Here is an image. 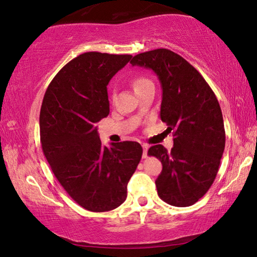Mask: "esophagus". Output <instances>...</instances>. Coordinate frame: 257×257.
Here are the masks:
<instances>
[{
  "instance_id": "esophagus-1",
  "label": "esophagus",
  "mask_w": 257,
  "mask_h": 257,
  "mask_svg": "<svg viewBox=\"0 0 257 257\" xmlns=\"http://www.w3.org/2000/svg\"><path fill=\"white\" fill-rule=\"evenodd\" d=\"M143 146V150H144V152H143V158H144V159H146L147 158V151H149V145H147V144H143L142 145Z\"/></svg>"
}]
</instances>
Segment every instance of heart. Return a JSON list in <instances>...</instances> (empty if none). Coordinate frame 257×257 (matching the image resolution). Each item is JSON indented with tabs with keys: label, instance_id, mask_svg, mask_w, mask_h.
<instances>
[{
	"label": "heart",
	"instance_id": "1",
	"mask_svg": "<svg viewBox=\"0 0 257 257\" xmlns=\"http://www.w3.org/2000/svg\"><path fill=\"white\" fill-rule=\"evenodd\" d=\"M150 84H153L149 78H146L144 76H138L135 78L133 80V86H134V89L136 90L138 88H141V87H144L146 85H150Z\"/></svg>",
	"mask_w": 257,
	"mask_h": 257
}]
</instances>
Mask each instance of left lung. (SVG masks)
<instances>
[{
	"mask_svg": "<svg viewBox=\"0 0 257 257\" xmlns=\"http://www.w3.org/2000/svg\"><path fill=\"white\" fill-rule=\"evenodd\" d=\"M130 63L150 68L159 77L161 120L175 137L171 152L154 145L147 153L163 167L155 181L159 196L172 206L193 205L210 189L224 151L220 104L201 73L175 52H144L135 55Z\"/></svg>",
	"mask_w": 257,
	"mask_h": 257,
	"instance_id": "obj_1",
	"label": "left lung"
}]
</instances>
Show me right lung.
Wrapping results in <instances>:
<instances>
[{"label": "right lung", "mask_w": 257, "mask_h": 257, "mask_svg": "<svg viewBox=\"0 0 257 257\" xmlns=\"http://www.w3.org/2000/svg\"><path fill=\"white\" fill-rule=\"evenodd\" d=\"M130 59L99 52L78 55L56 73L42 103L43 153L69 196L92 212L114 210L125 201L142 159L141 144L103 146L96 128L110 112L108 81Z\"/></svg>", "instance_id": "1"}]
</instances>
